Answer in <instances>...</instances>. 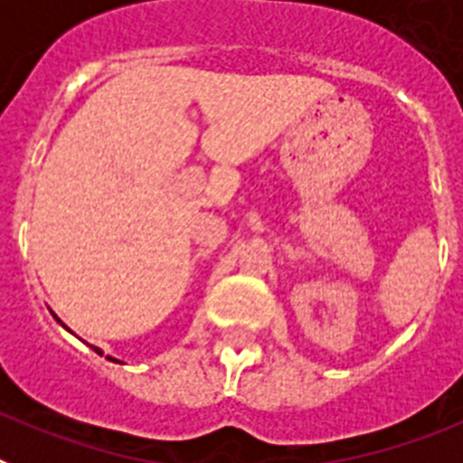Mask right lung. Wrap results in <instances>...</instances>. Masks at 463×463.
Segmentation results:
<instances>
[{
  "instance_id": "right-lung-1",
  "label": "right lung",
  "mask_w": 463,
  "mask_h": 463,
  "mask_svg": "<svg viewBox=\"0 0 463 463\" xmlns=\"http://www.w3.org/2000/svg\"><path fill=\"white\" fill-rule=\"evenodd\" d=\"M92 350H94V353H97V354H104V353H101V350H99V347H92ZM106 359H110V362H118V359H113V357H106Z\"/></svg>"
}]
</instances>
